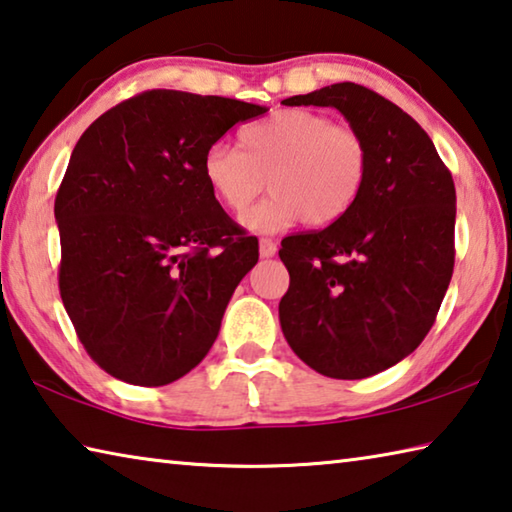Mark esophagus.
<instances>
[{"instance_id": "obj_1", "label": "esophagus", "mask_w": 512, "mask_h": 512, "mask_svg": "<svg viewBox=\"0 0 512 512\" xmlns=\"http://www.w3.org/2000/svg\"><path fill=\"white\" fill-rule=\"evenodd\" d=\"M277 253V244L273 239H259V255L262 257H273Z\"/></svg>"}]
</instances>
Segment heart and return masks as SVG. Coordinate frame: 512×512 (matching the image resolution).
<instances>
[{"mask_svg":"<svg viewBox=\"0 0 512 512\" xmlns=\"http://www.w3.org/2000/svg\"><path fill=\"white\" fill-rule=\"evenodd\" d=\"M201 171L225 210L244 214L271 189L244 223L255 232H273L302 221L325 228L359 201L370 173L366 137L348 124H334L323 112L282 108L244 126L237 151L212 144Z\"/></svg>","mask_w":512,"mask_h":512,"instance_id":"obj_1","label":"heart"}]
</instances>
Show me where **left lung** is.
<instances>
[{
	"label": "left lung",
	"mask_w": 512,
	"mask_h": 512,
	"mask_svg": "<svg viewBox=\"0 0 512 512\" xmlns=\"http://www.w3.org/2000/svg\"><path fill=\"white\" fill-rule=\"evenodd\" d=\"M282 103L336 108L370 149L352 210L282 239L291 277L280 300L284 339L325 377L377 375L424 341L452 280V173L418 121L363 85L334 83Z\"/></svg>",
	"instance_id": "left-lung-1"
}]
</instances>
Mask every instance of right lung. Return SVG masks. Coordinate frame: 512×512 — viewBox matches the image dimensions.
Masks as SVG:
<instances>
[{
    "label": "right lung",
    "instance_id": "right-lung-1",
    "mask_svg": "<svg viewBox=\"0 0 512 512\" xmlns=\"http://www.w3.org/2000/svg\"><path fill=\"white\" fill-rule=\"evenodd\" d=\"M264 106L178 90L117 103L76 142L56 194L60 298L94 363L164 386L210 352L257 237L207 187L205 151Z\"/></svg>",
    "mask_w": 512,
    "mask_h": 512
}]
</instances>
